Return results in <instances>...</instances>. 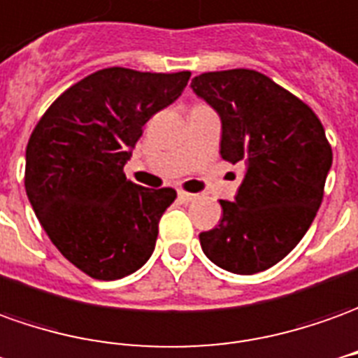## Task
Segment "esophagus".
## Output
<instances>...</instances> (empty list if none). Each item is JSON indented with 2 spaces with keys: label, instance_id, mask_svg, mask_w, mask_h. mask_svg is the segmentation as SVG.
<instances>
[{
  "label": "esophagus",
  "instance_id": "esophagus-1",
  "mask_svg": "<svg viewBox=\"0 0 358 358\" xmlns=\"http://www.w3.org/2000/svg\"><path fill=\"white\" fill-rule=\"evenodd\" d=\"M196 199V194L193 193H187V191H179V201H183V203H191Z\"/></svg>",
  "mask_w": 358,
  "mask_h": 358
}]
</instances>
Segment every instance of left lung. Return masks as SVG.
Segmentation results:
<instances>
[{
  "label": "left lung",
  "instance_id": "left-lung-1",
  "mask_svg": "<svg viewBox=\"0 0 358 358\" xmlns=\"http://www.w3.org/2000/svg\"><path fill=\"white\" fill-rule=\"evenodd\" d=\"M193 91L222 120L220 155L243 165L236 201H220L222 220L203 231L214 265L253 275L277 265L312 226L334 162L315 113L255 70L206 71Z\"/></svg>",
  "mask_w": 358,
  "mask_h": 358
}]
</instances>
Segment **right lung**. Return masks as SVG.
I'll use <instances>...</instances> for the list:
<instances>
[{
  "instance_id": "right-lung-1",
  "label": "right lung",
  "mask_w": 358,
  "mask_h": 358,
  "mask_svg": "<svg viewBox=\"0 0 358 358\" xmlns=\"http://www.w3.org/2000/svg\"><path fill=\"white\" fill-rule=\"evenodd\" d=\"M191 71L105 68L66 90L27 144L24 191L50 241L97 280L134 273L154 253L175 189L124 175L142 128L183 93Z\"/></svg>"
}]
</instances>
